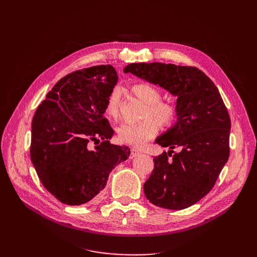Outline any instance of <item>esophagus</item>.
<instances>
[{
  "label": "esophagus",
  "mask_w": 257,
  "mask_h": 257,
  "mask_svg": "<svg viewBox=\"0 0 257 257\" xmlns=\"http://www.w3.org/2000/svg\"><path fill=\"white\" fill-rule=\"evenodd\" d=\"M131 154L133 155V157H137V155L141 154V151H139L138 149H136V148H132V149H131Z\"/></svg>",
  "instance_id": "1"
}]
</instances>
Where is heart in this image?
<instances>
[{"mask_svg": "<svg viewBox=\"0 0 257 257\" xmlns=\"http://www.w3.org/2000/svg\"><path fill=\"white\" fill-rule=\"evenodd\" d=\"M130 91L146 105L143 113L146 120L139 123L123 124L116 133L121 143L141 147L157 135V121L164 128L174 125L178 119V108L173 103L161 100V91L151 83H135L131 85ZM105 113L111 121H119L121 116V93L118 89H113L108 95L105 104ZM155 120L157 121L155 122Z\"/></svg>", "mask_w": 257, "mask_h": 257, "instance_id": "heart-1", "label": "heart"}]
</instances>
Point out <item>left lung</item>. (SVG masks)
Masks as SVG:
<instances>
[{
  "label": "left lung",
  "instance_id": "left-lung-1",
  "mask_svg": "<svg viewBox=\"0 0 257 257\" xmlns=\"http://www.w3.org/2000/svg\"><path fill=\"white\" fill-rule=\"evenodd\" d=\"M124 73L159 84L178 97L177 122L155 143L181 151L153 158L144 191L155 206L188 208L211 191L229 157L230 118L220 92L195 66L132 63Z\"/></svg>",
  "mask_w": 257,
  "mask_h": 257
}]
</instances>
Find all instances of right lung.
Segmentation results:
<instances>
[{
  "label": "right lung",
  "instance_id": "right-lung-1",
  "mask_svg": "<svg viewBox=\"0 0 257 257\" xmlns=\"http://www.w3.org/2000/svg\"><path fill=\"white\" fill-rule=\"evenodd\" d=\"M116 81L111 65L79 69L60 79L37 107L31 161L45 189L61 203L78 206L97 198L111 170L128 158V147L110 144L113 130L104 116ZM92 141L100 143L94 150Z\"/></svg>",
  "mask_w": 257,
  "mask_h": 257
}]
</instances>
